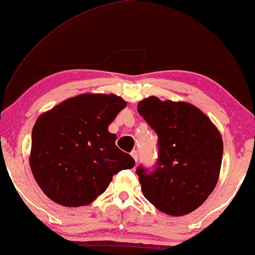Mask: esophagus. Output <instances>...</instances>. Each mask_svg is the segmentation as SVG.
Returning <instances> with one entry per match:
<instances>
[{"instance_id": "1", "label": "esophagus", "mask_w": 255, "mask_h": 255, "mask_svg": "<svg viewBox=\"0 0 255 255\" xmlns=\"http://www.w3.org/2000/svg\"><path fill=\"white\" fill-rule=\"evenodd\" d=\"M131 155H132V158L134 159V161L137 162L138 161V151H135V149H133V151L131 152Z\"/></svg>"}]
</instances>
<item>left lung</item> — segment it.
I'll return each instance as SVG.
<instances>
[{"mask_svg": "<svg viewBox=\"0 0 255 255\" xmlns=\"http://www.w3.org/2000/svg\"><path fill=\"white\" fill-rule=\"evenodd\" d=\"M138 113L158 134L155 168L139 166L137 174L146 200L170 216L190 214L217 184L223 140L210 118L193 104L149 96Z\"/></svg>", "mask_w": 255, "mask_h": 255, "instance_id": "8db88e82", "label": "left lung"}]
</instances>
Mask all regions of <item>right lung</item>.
Wrapping results in <instances>:
<instances>
[{"instance_id": "obj_1", "label": "right lung", "mask_w": 255, "mask_h": 255, "mask_svg": "<svg viewBox=\"0 0 255 255\" xmlns=\"http://www.w3.org/2000/svg\"><path fill=\"white\" fill-rule=\"evenodd\" d=\"M125 107L114 94H81L38 117L30 167L48 198L64 207L87 205L106 191L115 174L134 166L108 130Z\"/></svg>"}]
</instances>
